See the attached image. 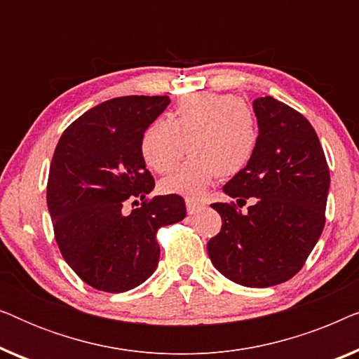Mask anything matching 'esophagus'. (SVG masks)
I'll list each match as a JSON object with an SVG mask.
<instances>
[{
    "label": "esophagus",
    "instance_id": "34e87169",
    "mask_svg": "<svg viewBox=\"0 0 359 359\" xmlns=\"http://www.w3.org/2000/svg\"><path fill=\"white\" fill-rule=\"evenodd\" d=\"M203 209H204V205H203V204L196 203V201L186 199V210H188V214H189V215L198 214V212H201V210H203Z\"/></svg>",
    "mask_w": 359,
    "mask_h": 359
}]
</instances>
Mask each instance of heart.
<instances>
[{"label":"heart","instance_id":"1","mask_svg":"<svg viewBox=\"0 0 359 359\" xmlns=\"http://www.w3.org/2000/svg\"><path fill=\"white\" fill-rule=\"evenodd\" d=\"M257 147L253 111L240 97L222 93L183 96L171 121L155 119L140 137L142 158L156 173H168L189 150V158L160 181L165 194L189 199L201 198L217 175L233 178L242 173Z\"/></svg>","mask_w":359,"mask_h":359}]
</instances>
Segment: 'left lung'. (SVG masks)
<instances>
[{
    "label": "left lung",
    "instance_id": "left-lung-1",
    "mask_svg": "<svg viewBox=\"0 0 359 359\" xmlns=\"http://www.w3.org/2000/svg\"><path fill=\"white\" fill-rule=\"evenodd\" d=\"M258 147L242 173L224 186L242 214L215 203L222 229L208 253L219 273L247 287H269L304 266L325 225L330 171L318 137L306 117L271 96L253 101ZM242 208V206H240Z\"/></svg>",
    "mask_w": 359,
    "mask_h": 359
}]
</instances>
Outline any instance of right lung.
<instances>
[{
    "label": "right lung",
    "instance_id": "1",
    "mask_svg": "<svg viewBox=\"0 0 359 359\" xmlns=\"http://www.w3.org/2000/svg\"><path fill=\"white\" fill-rule=\"evenodd\" d=\"M168 104V96L114 97L72 122L57 144L47 183L55 240L68 266L100 291L147 281L158 266V229L186 217L178 194L147 199L155 181L140 137ZM135 197L141 208L124 215Z\"/></svg>",
    "mask_w": 359,
    "mask_h": 359
}]
</instances>
